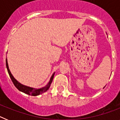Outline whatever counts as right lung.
I'll list each match as a JSON object with an SVG mask.
<instances>
[{
    "label": "right lung",
    "mask_w": 120,
    "mask_h": 120,
    "mask_svg": "<svg viewBox=\"0 0 120 120\" xmlns=\"http://www.w3.org/2000/svg\"><path fill=\"white\" fill-rule=\"evenodd\" d=\"M6 68H7V70H8V74H9V76H10V78L11 79V80L13 82L14 85H15V86L20 91L23 92V93H25V94H29V95H30V96H38L40 94H43V93H45L46 91L48 90V89L49 88L50 86L51 83L52 82L53 79L54 75L55 73H53V75L50 78V80L49 82L47 84V85H46L45 87L42 88L40 89H34L32 88L28 87V86H24L23 85H22L21 83H20L18 81H17L15 79L14 77H13V76L12 75V74L11 73L10 71H9V67H8V61H7V59L6 58Z\"/></svg>",
    "instance_id": "1"
}]
</instances>
